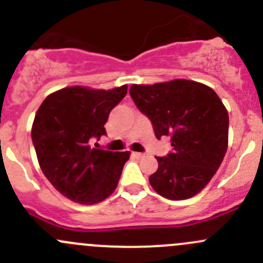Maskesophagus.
I'll return each instance as SVG.
<instances>
[{"mask_svg":"<svg viewBox=\"0 0 263 263\" xmlns=\"http://www.w3.org/2000/svg\"><path fill=\"white\" fill-rule=\"evenodd\" d=\"M134 155L136 156L137 159H141V158H144L145 154H144V153H134Z\"/></svg>","mask_w":263,"mask_h":263,"instance_id":"1","label":"esophagus"}]
</instances>
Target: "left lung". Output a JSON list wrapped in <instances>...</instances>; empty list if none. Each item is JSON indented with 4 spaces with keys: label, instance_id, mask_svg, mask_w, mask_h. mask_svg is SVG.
I'll list each match as a JSON object with an SVG mask.
<instances>
[{
    "label": "left lung",
    "instance_id": "obj_1",
    "mask_svg": "<svg viewBox=\"0 0 263 263\" xmlns=\"http://www.w3.org/2000/svg\"><path fill=\"white\" fill-rule=\"evenodd\" d=\"M129 95L150 119L156 139L171 137L173 150L156 156L151 187L168 200L197 195L219 169L228 148L229 116L211 87L196 81L173 80L132 85Z\"/></svg>",
    "mask_w": 263,
    "mask_h": 263
}]
</instances>
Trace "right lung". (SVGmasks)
Segmentation results:
<instances>
[{
	"mask_svg": "<svg viewBox=\"0 0 263 263\" xmlns=\"http://www.w3.org/2000/svg\"><path fill=\"white\" fill-rule=\"evenodd\" d=\"M127 85L112 90L65 87L48 95L31 127L42 172L65 197L85 205L105 200L121 178L128 151L91 147L107 135L110 110L126 97Z\"/></svg>",
	"mask_w": 263,
	"mask_h": 263,
	"instance_id": "obj_1",
	"label": "right lung"
}]
</instances>
